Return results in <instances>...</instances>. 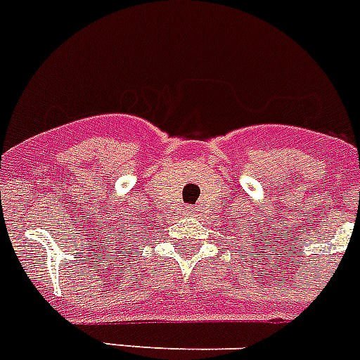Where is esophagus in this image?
<instances>
[{
    "mask_svg": "<svg viewBox=\"0 0 360 360\" xmlns=\"http://www.w3.org/2000/svg\"><path fill=\"white\" fill-rule=\"evenodd\" d=\"M186 212H187V214H193V212H195V209H193V207H186Z\"/></svg>",
    "mask_w": 360,
    "mask_h": 360,
    "instance_id": "obj_1",
    "label": "esophagus"
}]
</instances>
